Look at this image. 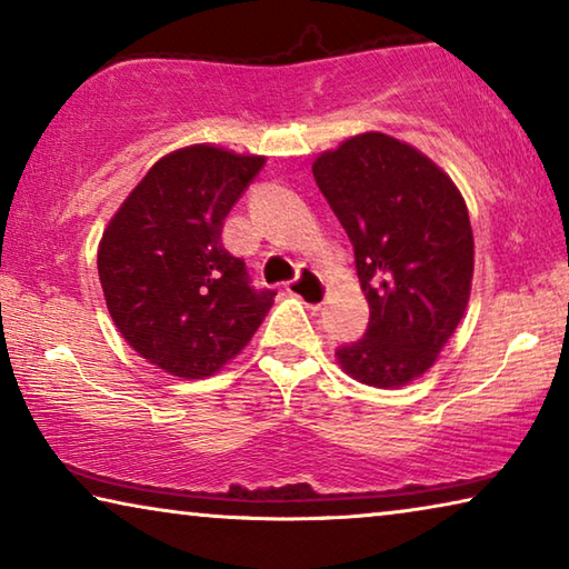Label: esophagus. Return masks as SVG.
I'll return each instance as SVG.
<instances>
[{"instance_id":"esophagus-1","label":"esophagus","mask_w":569,"mask_h":569,"mask_svg":"<svg viewBox=\"0 0 569 569\" xmlns=\"http://www.w3.org/2000/svg\"><path fill=\"white\" fill-rule=\"evenodd\" d=\"M288 293L301 298L306 306L319 308L323 306L326 298H329V286H326L319 273L311 271V268H301L293 281H288Z\"/></svg>"}]
</instances>
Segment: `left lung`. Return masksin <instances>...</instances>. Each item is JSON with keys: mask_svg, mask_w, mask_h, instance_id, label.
<instances>
[{"mask_svg": "<svg viewBox=\"0 0 569 569\" xmlns=\"http://www.w3.org/2000/svg\"><path fill=\"white\" fill-rule=\"evenodd\" d=\"M311 168L351 238L369 303L366 336L336 361L366 387H407L437 363L467 311L475 236L465 198L429 156L373 130Z\"/></svg>", "mask_w": 569, "mask_h": 569, "instance_id": "left-lung-1", "label": "left lung"}]
</instances>
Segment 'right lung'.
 <instances>
[{"label":"right lung","mask_w":569,"mask_h":569,"mask_svg":"<svg viewBox=\"0 0 569 569\" xmlns=\"http://www.w3.org/2000/svg\"><path fill=\"white\" fill-rule=\"evenodd\" d=\"M263 156L198 142L162 156L104 226L98 273L122 339L178 379L213 377L246 349L276 291H256L223 220Z\"/></svg>","instance_id":"add662e5"}]
</instances>
